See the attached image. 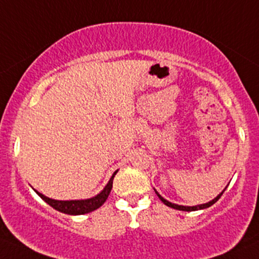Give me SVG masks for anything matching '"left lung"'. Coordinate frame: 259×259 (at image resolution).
I'll list each match as a JSON object with an SVG mask.
<instances>
[{
  "label": "left lung",
  "mask_w": 259,
  "mask_h": 259,
  "mask_svg": "<svg viewBox=\"0 0 259 259\" xmlns=\"http://www.w3.org/2000/svg\"><path fill=\"white\" fill-rule=\"evenodd\" d=\"M226 190V189H224ZM224 190L223 192L221 193V194L218 195V197L217 198H214L213 200H210L209 203H205V204H200V205H195V207H184V205H178V204H174V203H170V202H168V200H165L164 199L163 197H161V195H159V193L158 192H155L156 194H158V197H159V199L161 200V202L164 203V204L165 205H168V207H170V208H174V209H178V210H187V211H193V210H198V209H204V208H208V207H210V205H213L214 203L217 202V200L219 199V198L222 197V194H223L224 193Z\"/></svg>",
  "instance_id": "1"
}]
</instances>
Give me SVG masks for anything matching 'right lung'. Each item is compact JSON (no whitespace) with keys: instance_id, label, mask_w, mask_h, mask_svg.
Segmentation results:
<instances>
[{"instance_id":"add662e5","label":"right lung","mask_w":259,"mask_h":259,"mask_svg":"<svg viewBox=\"0 0 259 259\" xmlns=\"http://www.w3.org/2000/svg\"><path fill=\"white\" fill-rule=\"evenodd\" d=\"M117 171H115L111 177V179L109 180V183L106 184V187L104 188L103 192L100 194H98L96 197L90 198V199H85V200H55L51 199V198L45 197L41 193L36 192L49 205H51L54 209L61 211V213L65 214H70V215H80V214H85V213H90V211L98 209L100 208L101 205L105 203V200L108 199L109 194L111 192V188H113V179Z\"/></svg>"}]
</instances>
